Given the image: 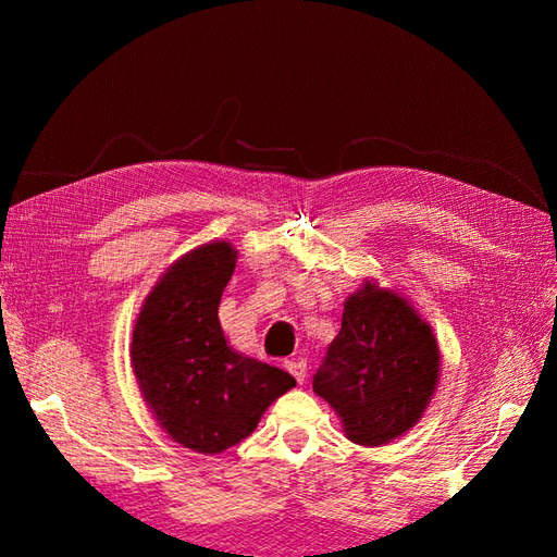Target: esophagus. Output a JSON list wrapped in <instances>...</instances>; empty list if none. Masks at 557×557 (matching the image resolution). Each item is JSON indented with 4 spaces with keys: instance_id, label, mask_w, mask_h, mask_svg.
I'll return each instance as SVG.
<instances>
[{
    "instance_id": "1",
    "label": "esophagus",
    "mask_w": 557,
    "mask_h": 557,
    "mask_svg": "<svg viewBox=\"0 0 557 557\" xmlns=\"http://www.w3.org/2000/svg\"><path fill=\"white\" fill-rule=\"evenodd\" d=\"M285 369L297 377V383H304V377H306V359H289V361H285Z\"/></svg>"
}]
</instances>
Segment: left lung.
Here are the masks:
<instances>
[{"instance_id": "8db88e82", "label": "left lung", "mask_w": 557, "mask_h": 557, "mask_svg": "<svg viewBox=\"0 0 557 557\" xmlns=\"http://www.w3.org/2000/svg\"><path fill=\"white\" fill-rule=\"evenodd\" d=\"M441 381V347L411 301L375 280L349 294L313 393L351 443L381 447L419 423Z\"/></svg>"}]
</instances>
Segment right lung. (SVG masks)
I'll return each instance as SVG.
<instances>
[{"label":"right lung","mask_w":557,"mask_h":557,"mask_svg":"<svg viewBox=\"0 0 557 557\" xmlns=\"http://www.w3.org/2000/svg\"><path fill=\"white\" fill-rule=\"evenodd\" d=\"M236 268L230 242H208L162 272L136 315L132 369L174 443L218 455L242 443L265 409L297 385L282 369L234 351L218 309Z\"/></svg>","instance_id":"add662e5"}]
</instances>
